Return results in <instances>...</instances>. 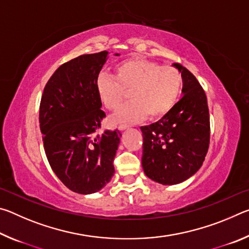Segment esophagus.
I'll return each instance as SVG.
<instances>
[{
    "mask_svg": "<svg viewBox=\"0 0 249 249\" xmlns=\"http://www.w3.org/2000/svg\"><path fill=\"white\" fill-rule=\"evenodd\" d=\"M127 128H128L127 125H120V126H119V129L121 130V132H123V130L127 129Z\"/></svg>",
    "mask_w": 249,
    "mask_h": 249,
    "instance_id": "34e87169",
    "label": "esophagus"
}]
</instances>
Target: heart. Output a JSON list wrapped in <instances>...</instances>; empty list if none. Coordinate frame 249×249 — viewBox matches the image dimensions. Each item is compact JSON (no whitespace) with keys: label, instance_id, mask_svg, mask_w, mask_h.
Wrapping results in <instances>:
<instances>
[{"label":"heart","instance_id":"b5f03b06","mask_svg":"<svg viewBox=\"0 0 249 249\" xmlns=\"http://www.w3.org/2000/svg\"><path fill=\"white\" fill-rule=\"evenodd\" d=\"M182 88V77L174 67L160 66L144 59H130L115 69V78L101 74L96 91L104 107L115 111L129 93L130 103L113 115V123H137L158 119L175 107Z\"/></svg>","mask_w":249,"mask_h":249}]
</instances>
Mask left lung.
<instances>
[{
  "mask_svg": "<svg viewBox=\"0 0 249 249\" xmlns=\"http://www.w3.org/2000/svg\"><path fill=\"white\" fill-rule=\"evenodd\" d=\"M182 77V99L156 123L142 126L145 175L155 182H183L200 169L209 149L208 101L195 75L172 64Z\"/></svg>",
  "mask_w": 249,
  "mask_h": 249,
  "instance_id": "obj_1",
  "label": "left lung"
}]
</instances>
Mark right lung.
Listing matches in <instances>:
<instances>
[{
    "label": "right lung",
    "mask_w": 249,
    "mask_h": 249,
    "mask_svg": "<svg viewBox=\"0 0 249 249\" xmlns=\"http://www.w3.org/2000/svg\"><path fill=\"white\" fill-rule=\"evenodd\" d=\"M107 58L108 52L82 54L60 66L40 101L39 126L49 165L67 188L80 195L100 191L115 172L121 134L117 129L96 134L105 116L96 80Z\"/></svg>",
    "instance_id": "obj_1"
}]
</instances>
